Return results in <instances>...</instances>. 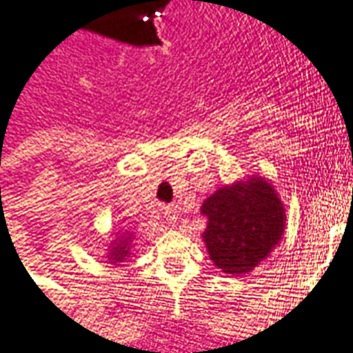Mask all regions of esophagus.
<instances>
[{
	"mask_svg": "<svg viewBox=\"0 0 353 353\" xmlns=\"http://www.w3.org/2000/svg\"><path fill=\"white\" fill-rule=\"evenodd\" d=\"M161 210H163V218L167 220V223L176 222L179 214H176V208H174L173 205H163V207H161Z\"/></svg>",
	"mask_w": 353,
	"mask_h": 353,
	"instance_id": "34e87169",
	"label": "esophagus"
}]
</instances>
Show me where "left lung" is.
Here are the masks:
<instances>
[{
    "label": "left lung",
    "mask_w": 353,
    "mask_h": 353,
    "mask_svg": "<svg viewBox=\"0 0 353 353\" xmlns=\"http://www.w3.org/2000/svg\"><path fill=\"white\" fill-rule=\"evenodd\" d=\"M201 212L208 218L203 233L208 256L228 274L250 272L284 233V207L263 179L218 190Z\"/></svg>",
    "instance_id": "left-lung-1"
}]
</instances>
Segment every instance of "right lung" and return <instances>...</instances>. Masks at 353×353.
<instances>
[{"mask_svg": "<svg viewBox=\"0 0 353 353\" xmlns=\"http://www.w3.org/2000/svg\"><path fill=\"white\" fill-rule=\"evenodd\" d=\"M123 243H125V241H123ZM123 243L118 244L117 248H112V252H114V254H112V259H117V261H120V259H125V256L130 254V250L125 248L128 244H123Z\"/></svg>", "mask_w": 353, "mask_h": 353, "instance_id": "right-lung-1", "label": "right lung"}]
</instances>
